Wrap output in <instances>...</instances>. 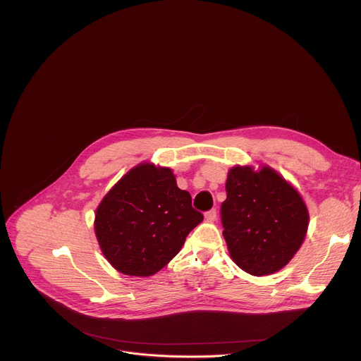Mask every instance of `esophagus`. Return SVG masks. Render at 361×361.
Here are the masks:
<instances>
[{
  "label": "esophagus",
  "instance_id": "34e87169",
  "mask_svg": "<svg viewBox=\"0 0 361 361\" xmlns=\"http://www.w3.org/2000/svg\"><path fill=\"white\" fill-rule=\"evenodd\" d=\"M204 217H205V220H207V221H214V220L217 219V210H216V209H212V210H209V212H205Z\"/></svg>",
  "mask_w": 361,
  "mask_h": 361
}]
</instances>
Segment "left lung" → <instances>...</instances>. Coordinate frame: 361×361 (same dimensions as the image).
Masks as SVG:
<instances>
[{
	"label": "left lung",
	"instance_id": "1",
	"mask_svg": "<svg viewBox=\"0 0 361 361\" xmlns=\"http://www.w3.org/2000/svg\"><path fill=\"white\" fill-rule=\"evenodd\" d=\"M221 224L234 263L252 276L283 269L300 248L308 212L300 194L274 170L234 167L226 181Z\"/></svg>",
	"mask_w": 361,
	"mask_h": 361
}]
</instances>
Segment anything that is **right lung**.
<instances>
[{
	"label": "right lung",
	"instance_id": "obj_1",
	"mask_svg": "<svg viewBox=\"0 0 361 361\" xmlns=\"http://www.w3.org/2000/svg\"><path fill=\"white\" fill-rule=\"evenodd\" d=\"M201 221L190 192L177 187L170 169L140 164L102 198L94 227L102 254L114 269L147 277L174 259Z\"/></svg>",
	"mask_w": 361,
	"mask_h": 361
}]
</instances>
